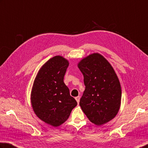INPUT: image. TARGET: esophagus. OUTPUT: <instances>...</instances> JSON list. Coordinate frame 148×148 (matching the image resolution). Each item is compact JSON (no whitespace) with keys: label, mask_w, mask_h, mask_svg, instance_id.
I'll return each mask as SVG.
<instances>
[{"label":"esophagus","mask_w":148,"mask_h":148,"mask_svg":"<svg viewBox=\"0 0 148 148\" xmlns=\"http://www.w3.org/2000/svg\"><path fill=\"white\" fill-rule=\"evenodd\" d=\"M75 99H76V100L77 101V103L79 104V100H80V96H77V97L75 98Z\"/></svg>","instance_id":"obj_1"}]
</instances>
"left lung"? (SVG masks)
<instances>
[{
	"label": "left lung",
	"mask_w": 148,
	"mask_h": 148,
	"mask_svg": "<svg viewBox=\"0 0 148 148\" xmlns=\"http://www.w3.org/2000/svg\"><path fill=\"white\" fill-rule=\"evenodd\" d=\"M77 66L84 77L85 89L79 106L91 122L103 125L116 116L122 98L116 74L108 61L98 53L83 58Z\"/></svg>",
	"instance_id": "left-lung-1"
}]
</instances>
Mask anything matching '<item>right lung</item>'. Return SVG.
Here are the masks:
<instances>
[{"mask_svg":"<svg viewBox=\"0 0 148 148\" xmlns=\"http://www.w3.org/2000/svg\"><path fill=\"white\" fill-rule=\"evenodd\" d=\"M69 61L56 56L47 61L37 73L31 92L32 108L45 123L58 127L68 119L77 106L63 82Z\"/></svg>","mask_w":148,"mask_h":148,"instance_id":"1","label":"right lung"}]
</instances>
